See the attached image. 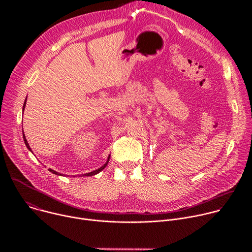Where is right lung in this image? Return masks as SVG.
<instances>
[{
	"label": "right lung",
	"mask_w": 252,
	"mask_h": 252,
	"mask_svg": "<svg viewBox=\"0 0 252 252\" xmlns=\"http://www.w3.org/2000/svg\"><path fill=\"white\" fill-rule=\"evenodd\" d=\"M26 101H27V98H26V100H25V102H24V107L23 109H25V105H26ZM24 141H25V145L27 146V148L31 151V148H30V146H29V143H28V140H27V138H26V136H25V134H24ZM32 152V151H31ZM109 160H110V156H109V158H107V161L101 166V167H99V168H97V169H95V170H94V171H92V172H90V173H86L85 175L86 176H92V175H94V174H96V173H98L99 171H101L106 165H107V163H109ZM51 172H53V173H55V174H59V175H62L61 173H59V172H57V171H55V170H53V169H49ZM84 175V174H83Z\"/></svg>",
	"instance_id": "right-lung-1"
}]
</instances>
